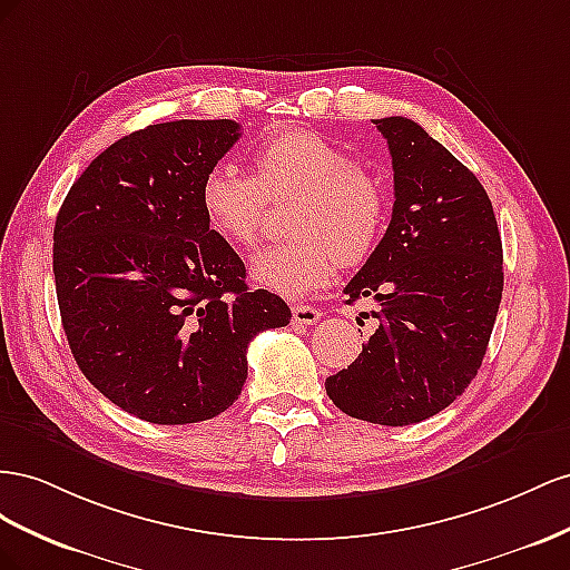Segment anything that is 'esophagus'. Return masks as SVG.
<instances>
[{
	"label": "esophagus",
	"instance_id": "esophagus-1",
	"mask_svg": "<svg viewBox=\"0 0 570 570\" xmlns=\"http://www.w3.org/2000/svg\"><path fill=\"white\" fill-rule=\"evenodd\" d=\"M320 317L322 313L313 305H294V322L301 324V327H311Z\"/></svg>",
	"mask_w": 570,
	"mask_h": 570
}]
</instances>
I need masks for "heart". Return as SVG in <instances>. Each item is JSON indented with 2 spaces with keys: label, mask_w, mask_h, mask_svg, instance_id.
Listing matches in <instances>:
<instances>
[{
  "label": "heart",
  "mask_w": 570,
  "mask_h": 570,
  "mask_svg": "<svg viewBox=\"0 0 570 570\" xmlns=\"http://www.w3.org/2000/svg\"><path fill=\"white\" fill-rule=\"evenodd\" d=\"M294 198L284 213L286 238L253 257V279L274 294L298 298L327 286L338 263L355 265L375 250L389 217L380 178L307 128H286L255 150V176L219 161L203 176L207 224L232 246L250 248L267 200Z\"/></svg>",
  "instance_id": "b5f03b06"
}]
</instances>
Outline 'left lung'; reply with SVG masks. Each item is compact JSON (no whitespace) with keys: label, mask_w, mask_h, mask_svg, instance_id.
<instances>
[{"label":"left lung","mask_w":570,"mask_h":570,"mask_svg":"<svg viewBox=\"0 0 570 570\" xmlns=\"http://www.w3.org/2000/svg\"><path fill=\"white\" fill-rule=\"evenodd\" d=\"M394 167V213L344 294L372 296L380 327L348 370L327 377L338 411L403 428L456 401L475 380L503 291L490 195L425 128L375 119Z\"/></svg>","instance_id":"left-lung-1"}]
</instances>
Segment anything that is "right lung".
<instances>
[{
    "label": "right lung",
    "mask_w": 570,
    "mask_h": 570,
    "mask_svg": "<svg viewBox=\"0 0 570 570\" xmlns=\"http://www.w3.org/2000/svg\"><path fill=\"white\" fill-rule=\"evenodd\" d=\"M238 138L229 119L140 128L90 161L57 215V301L76 363L155 425L224 413L246 384L250 338L291 320L279 296L248 288L203 215V176Z\"/></svg>",
    "instance_id": "add662e5"
}]
</instances>
